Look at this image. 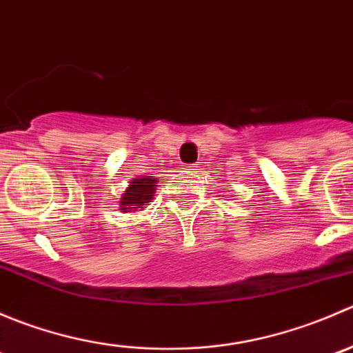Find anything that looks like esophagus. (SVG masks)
Returning a JSON list of instances; mask_svg holds the SVG:
<instances>
[{"label": "esophagus", "instance_id": "1", "mask_svg": "<svg viewBox=\"0 0 353 353\" xmlns=\"http://www.w3.org/2000/svg\"><path fill=\"white\" fill-rule=\"evenodd\" d=\"M183 169L184 170H194V165H193V163H184Z\"/></svg>", "mask_w": 353, "mask_h": 353}]
</instances>
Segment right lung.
I'll return each mask as SVG.
<instances>
[{"instance_id":"1","label":"right lung","mask_w":353,"mask_h":353,"mask_svg":"<svg viewBox=\"0 0 353 353\" xmlns=\"http://www.w3.org/2000/svg\"><path fill=\"white\" fill-rule=\"evenodd\" d=\"M159 181L152 176L137 177L131 181L128 190L123 193L119 201V208L124 212H137V208H143L145 203H150L154 198V191Z\"/></svg>"}]
</instances>
